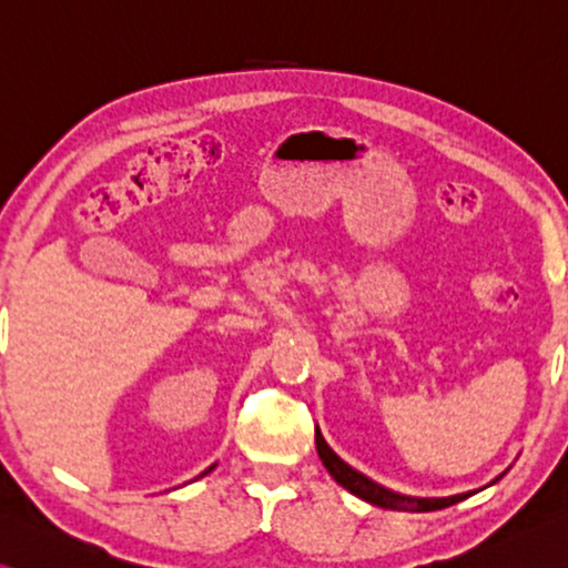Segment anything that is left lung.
Masks as SVG:
<instances>
[{
	"mask_svg": "<svg viewBox=\"0 0 568 568\" xmlns=\"http://www.w3.org/2000/svg\"><path fill=\"white\" fill-rule=\"evenodd\" d=\"M314 442H317V452H320V459L322 465L327 467V473L333 475L339 485L345 487V490H351L353 495L363 497V500H368L373 505H378V508H386V510H412V513H426V510H442V508H449V505H455L459 500H465L473 493H465V495H452V497H408V495H398L394 490H386V487H381L378 483H373L365 475L357 473L351 465H345L343 459H339L333 449L327 447V442L322 439L320 429H314Z\"/></svg>",
	"mask_w": 568,
	"mask_h": 568,
	"instance_id": "1",
	"label": "left lung"
}]
</instances>
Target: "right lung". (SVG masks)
I'll return each instance as SVG.
<instances>
[{
  "label": "right lung",
  "instance_id": "right-lung-1",
  "mask_svg": "<svg viewBox=\"0 0 568 568\" xmlns=\"http://www.w3.org/2000/svg\"><path fill=\"white\" fill-rule=\"evenodd\" d=\"M213 467H215V465H213ZM213 467H207V469H205V473H203V475H207V473H211V469H213ZM203 475H200V477H203Z\"/></svg>",
  "mask_w": 568,
  "mask_h": 568
}]
</instances>
